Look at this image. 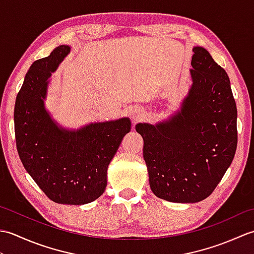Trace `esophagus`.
I'll use <instances>...</instances> for the list:
<instances>
[{"label": "esophagus", "mask_w": 254, "mask_h": 254, "mask_svg": "<svg viewBox=\"0 0 254 254\" xmlns=\"http://www.w3.org/2000/svg\"><path fill=\"white\" fill-rule=\"evenodd\" d=\"M130 115L132 117L133 122H138L144 118V111L141 108H133V109L130 110Z\"/></svg>", "instance_id": "1"}]
</instances>
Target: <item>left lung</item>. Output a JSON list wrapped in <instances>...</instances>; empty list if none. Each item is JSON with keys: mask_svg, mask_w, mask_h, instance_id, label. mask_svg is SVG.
Wrapping results in <instances>:
<instances>
[{"mask_svg": "<svg viewBox=\"0 0 254 254\" xmlns=\"http://www.w3.org/2000/svg\"><path fill=\"white\" fill-rule=\"evenodd\" d=\"M192 85L168 120L136 124L144 139L149 186L159 198L196 203L213 193L233 161L237 107L225 69L202 47L193 48Z\"/></svg>", "mask_w": 254, "mask_h": 254, "instance_id": "8db88e82", "label": "left lung"}]
</instances>
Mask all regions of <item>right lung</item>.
I'll list each match as a JSON object with an SVG mask.
<instances>
[{
  "instance_id": "right-lung-1",
  "label": "right lung",
  "mask_w": 254,
  "mask_h": 254,
  "mask_svg": "<svg viewBox=\"0 0 254 254\" xmlns=\"http://www.w3.org/2000/svg\"><path fill=\"white\" fill-rule=\"evenodd\" d=\"M71 48L60 46L31 64L16 97V147L25 169L46 195L59 204L82 205L98 198L107 187V170L131 121L90 123L66 130L45 108L48 84Z\"/></svg>"
}]
</instances>
